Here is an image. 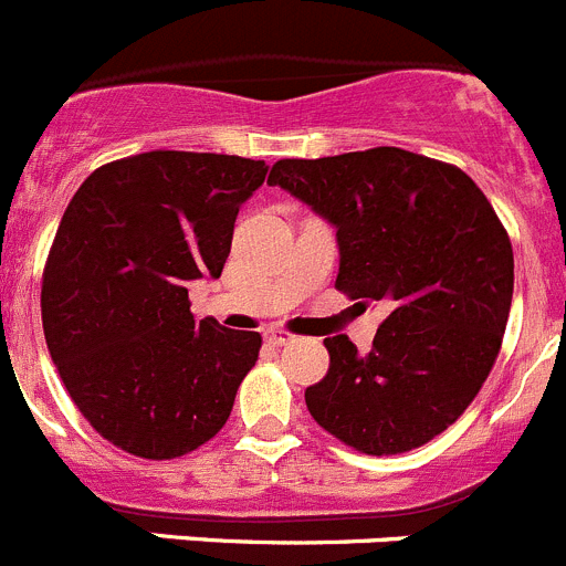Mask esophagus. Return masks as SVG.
Returning <instances> with one entry per match:
<instances>
[{
	"label": "esophagus",
	"instance_id": "esophagus-1",
	"mask_svg": "<svg viewBox=\"0 0 566 566\" xmlns=\"http://www.w3.org/2000/svg\"><path fill=\"white\" fill-rule=\"evenodd\" d=\"M266 342L269 345H289V342H294V334L292 331H283V328H269L266 331Z\"/></svg>",
	"mask_w": 566,
	"mask_h": 566
}]
</instances>
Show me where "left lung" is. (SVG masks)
I'll return each mask as SVG.
<instances>
[{
	"mask_svg": "<svg viewBox=\"0 0 566 566\" xmlns=\"http://www.w3.org/2000/svg\"><path fill=\"white\" fill-rule=\"evenodd\" d=\"M269 185L336 227V289L390 308L370 354L345 334L325 339L311 418L376 458L438 438L485 385L511 314L513 249L491 201L458 165L392 145L280 159Z\"/></svg>",
	"mask_w": 566,
	"mask_h": 566,
	"instance_id": "left-lung-1",
	"label": "left lung"
}]
</instances>
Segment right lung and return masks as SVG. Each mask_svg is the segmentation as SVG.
Listing matches in <instances>:
<instances>
[{
    "label": "right lung",
    "instance_id": "right-lung-1",
    "mask_svg": "<svg viewBox=\"0 0 566 566\" xmlns=\"http://www.w3.org/2000/svg\"><path fill=\"white\" fill-rule=\"evenodd\" d=\"M263 159L145 151L101 165L64 210L41 277V323L66 392L101 438L174 460L219 434L258 331L196 323L188 280L221 277Z\"/></svg>",
    "mask_w": 566,
    "mask_h": 566
}]
</instances>
